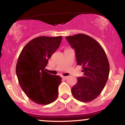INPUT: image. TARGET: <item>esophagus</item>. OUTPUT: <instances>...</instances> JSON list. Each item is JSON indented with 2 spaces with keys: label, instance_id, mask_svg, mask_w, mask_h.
<instances>
[{
  "label": "esophagus",
  "instance_id": "obj_1",
  "mask_svg": "<svg viewBox=\"0 0 125 125\" xmlns=\"http://www.w3.org/2000/svg\"><path fill=\"white\" fill-rule=\"evenodd\" d=\"M62 78L63 79H66L68 78V76H62Z\"/></svg>",
  "mask_w": 125,
  "mask_h": 125
}]
</instances>
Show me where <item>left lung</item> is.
<instances>
[{
  "instance_id": "left-lung-1",
  "label": "left lung",
  "mask_w": 125,
  "mask_h": 125,
  "mask_svg": "<svg viewBox=\"0 0 125 125\" xmlns=\"http://www.w3.org/2000/svg\"><path fill=\"white\" fill-rule=\"evenodd\" d=\"M76 52L77 65L82 66L83 76L71 88L74 98L90 102L101 94L109 74V63L101 44L90 36L76 34L66 37Z\"/></svg>"
}]
</instances>
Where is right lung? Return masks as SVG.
<instances>
[{
    "mask_svg": "<svg viewBox=\"0 0 125 125\" xmlns=\"http://www.w3.org/2000/svg\"><path fill=\"white\" fill-rule=\"evenodd\" d=\"M62 40V36L33 38L18 57L16 72L19 85L27 96L38 104H49L58 97L62 78L46 72L44 68Z\"/></svg>",
    "mask_w": 125,
    "mask_h": 125,
    "instance_id": "add662e5",
    "label": "right lung"
}]
</instances>
